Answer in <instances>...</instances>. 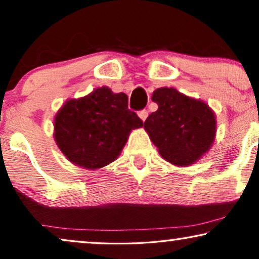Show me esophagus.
Returning <instances> with one entry per match:
<instances>
[{
    "mask_svg": "<svg viewBox=\"0 0 259 259\" xmlns=\"http://www.w3.org/2000/svg\"><path fill=\"white\" fill-rule=\"evenodd\" d=\"M138 115H139V118L143 120V121H145L148 116V112L146 111V109H143V111H140L139 113H138Z\"/></svg>",
    "mask_w": 259,
    "mask_h": 259,
    "instance_id": "obj_1",
    "label": "esophagus"
}]
</instances>
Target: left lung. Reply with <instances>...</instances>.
<instances>
[{
	"label": "left lung",
	"instance_id": "1",
	"mask_svg": "<svg viewBox=\"0 0 259 259\" xmlns=\"http://www.w3.org/2000/svg\"><path fill=\"white\" fill-rule=\"evenodd\" d=\"M152 100L158 109L148 115L144 128L165 160L189 166L210 150L217 122L208 105L167 87L155 90Z\"/></svg>",
	"mask_w": 259,
	"mask_h": 259
}]
</instances>
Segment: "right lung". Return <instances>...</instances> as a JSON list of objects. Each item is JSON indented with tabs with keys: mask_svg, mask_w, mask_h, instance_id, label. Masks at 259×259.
<instances>
[{
	"mask_svg": "<svg viewBox=\"0 0 259 259\" xmlns=\"http://www.w3.org/2000/svg\"><path fill=\"white\" fill-rule=\"evenodd\" d=\"M143 125L128 109L127 95L105 86L65 102L55 115L54 139L74 165L98 169L114 161L131 131Z\"/></svg>",
	"mask_w": 259,
	"mask_h": 259,
	"instance_id": "add662e5",
	"label": "right lung"
}]
</instances>
